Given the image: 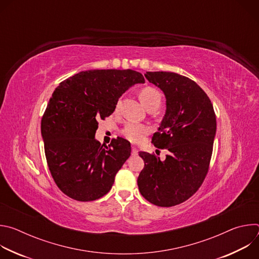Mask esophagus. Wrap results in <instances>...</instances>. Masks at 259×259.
I'll return each instance as SVG.
<instances>
[{"label": "esophagus", "mask_w": 259, "mask_h": 259, "mask_svg": "<svg viewBox=\"0 0 259 259\" xmlns=\"http://www.w3.org/2000/svg\"><path fill=\"white\" fill-rule=\"evenodd\" d=\"M131 155H132V156H137V155H138V151H137V149H136L135 146H133V147H132Z\"/></svg>", "instance_id": "esophagus-1"}]
</instances>
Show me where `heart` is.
Segmentation results:
<instances>
[{
  "mask_svg": "<svg viewBox=\"0 0 259 259\" xmlns=\"http://www.w3.org/2000/svg\"><path fill=\"white\" fill-rule=\"evenodd\" d=\"M139 98L143 105L149 110L158 108L161 103V94L157 89L153 87L143 88L139 93ZM118 107L119 104H117V109ZM147 132H149V130H147V128L144 125L137 123H128L122 131L123 135L129 141L135 143L141 142L144 136L147 134Z\"/></svg>",
  "mask_w": 259,
  "mask_h": 259,
  "instance_id": "heart-1",
  "label": "heart"
}]
</instances>
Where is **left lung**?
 Instances as JSON below:
<instances>
[{
  "label": "left lung",
  "instance_id": "1",
  "mask_svg": "<svg viewBox=\"0 0 259 259\" xmlns=\"http://www.w3.org/2000/svg\"><path fill=\"white\" fill-rule=\"evenodd\" d=\"M144 77L166 97V113L152 142L169 153L161 161L139 152L144 168L137 184L145 200L172 207L190 199L202 186L212 156L216 117L211 100L193 80L169 71H146Z\"/></svg>",
  "mask_w": 259,
  "mask_h": 259
}]
</instances>
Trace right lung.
Segmentation results:
<instances>
[{
  "instance_id": "add662e5",
  "label": "right lung",
  "mask_w": 259,
  "mask_h": 259,
  "mask_svg": "<svg viewBox=\"0 0 259 259\" xmlns=\"http://www.w3.org/2000/svg\"><path fill=\"white\" fill-rule=\"evenodd\" d=\"M144 83L132 69H91L76 73L54 90L41 122L47 164L59 190L89 202L106 195L131 155L122 137L108 147L95 139L97 120L114 113L119 98Z\"/></svg>"
}]
</instances>
